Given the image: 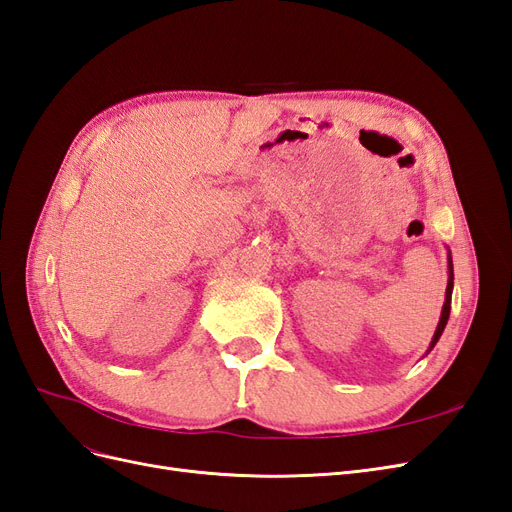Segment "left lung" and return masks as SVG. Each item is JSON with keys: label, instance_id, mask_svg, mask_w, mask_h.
<instances>
[{"label": "left lung", "instance_id": "left-lung-1", "mask_svg": "<svg viewBox=\"0 0 512 512\" xmlns=\"http://www.w3.org/2000/svg\"><path fill=\"white\" fill-rule=\"evenodd\" d=\"M453 258H451V252H448V284H446V294H444V305H442V314H440V322H438V327H436V333H433V337H431V344H429V350H427V354L433 350V346L438 344V339H440V335L444 333V327H446V322H448V316H451V297H453Z\"/></svg>", "mask_w": 512, "mask_h": 512}]
</instances>
